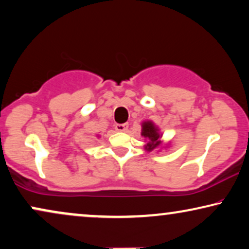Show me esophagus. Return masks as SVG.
<instances>
[{"mask_svg": "<svg viewBox=\"0 0 249 249\" xmlns=\"http://www.w3.org/2000/svg\"><path fill=\"white\" fill-rule=\"evenodd\" d=\"M129 124L125 122V124H115V130L118 131H127Z\"/></svg>", "mask_w": 249, "mask_h": 249, "instance_id": "esophagus-1", "label": "esophagus"}]
</instances>
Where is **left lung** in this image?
<instances>
[{"label":"left lung","instance_id":"obj_1","mask_svg":"<svg viewBox=\"0 0 249 249\" xmlns=\"http://www.w3.org/2000/svg\"><path fill=\"white\" fill-rule=\"evenodd\" d=\"M142 136H144L148 141V143L145 148L147 151H152L153 148H156L158 145L160 144V142L158 141L160 137V134L158 132V129L156 128L151 121L144 122L143 124V130H142Z\"/></svg>","mask_w":249,"mask_h":249}]
</instances>
